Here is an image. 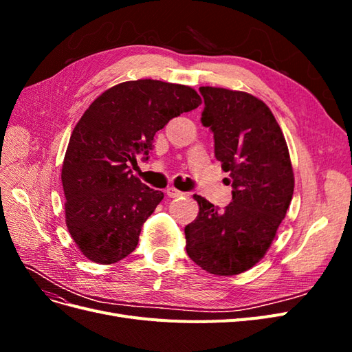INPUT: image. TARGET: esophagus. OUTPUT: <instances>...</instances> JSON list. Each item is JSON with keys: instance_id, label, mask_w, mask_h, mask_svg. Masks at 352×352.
Returning <instances> with one entry per match:
<instances>
[{"instance_id": "obj_1", "label": "esophagus", "mask_w": 352, "mask_h": 352, "mask_svg": "<svg viewBox=\"0 0 352 352\" xmlns=\"http://www.w3.org/2000/svg\"><path fill=\"white\" fill-rule=\"evenodd\" d=\"M166 195L170 197V198H177V197H182L184 192H182V190H177V189L173 188V186H170V188L166 189Z\"/></svg>"}]
</instances>
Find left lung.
Instances as JSON below:
<instances>
[{"label":"left lung","instance_id":"left-lung-1","mask_svg":"<svg viewBox=\"0 0 352 352\" xmlns=\"http://www.w3.org/2000/svg\"><path fill=\"white\" fill-rule=\"evenodd\" d=\"M201 123L229 172L232 202L220 210L195 195L198 217L185 228L189 258L211 274L233 276L257 264L286 216L294 194L289 151L273 113L241 91L201 87Z\"/></svg>","mask_w":352,"mask_h":352}]
</instances>
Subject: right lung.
Instances as JSON below:
<instances>
[{
    "label": "right lung",
    "mask_w": 352,
    "mask_h": 352,
    "mask_svg": "<svg viewBox=\"0 0 352 352\" xmlns=\"http://www.w3.org/2000/svg\"><path fill=\"white\" fill-rule=\"evenodd\" d=\"M199 95L185 85L140 79L116 85L83 113L72 132L61 182L66 225L85 257L113 264L135 251L145 220L163 199L132 175L136 155L154 148V135Z\"/></svg>",
    "instance_id": "1"
}]
</instances>
